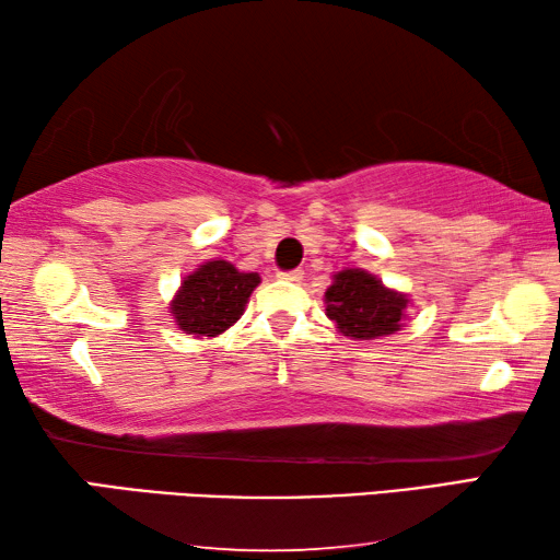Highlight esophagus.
Listing matches in <instances>:
<instances>
[{
  "label": "esophagus",
  "instance_id": "obj_1",
  "mask_svg": "<svg viewBox=\"0 0 560 560\" xmlns=\"http://www.w3.org/2000/svg\"><path fill=\"white\" fill-rule=\"evenodd\" d=\"M281 279H287V281H293V283H299L301 279H303V271H299V269H293V271H281L279 273Z\"/></svg>",
  "mask_w": 560,
  "mask_h": 560
}]
</instances>
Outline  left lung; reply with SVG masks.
Returning a JSON list of instances; mask_svg holds the SVG:
<instances>
[{
    "mask_svg": "<svg viewBox=\"0 0 560 560\" xmlns=\"http://www.w3.org/2000/svg\"><path fill=\"white\" fill-rule=\"evenodd\" d=\"M407 296L363 269H343L326 291V316L343 336L373 340L400 330Z\"/></svg>",
    "mask_w": 560,
    "mask_h": 560,
    "instance_id": "obj_1",
    "label": "left lung"
}]
</instances>
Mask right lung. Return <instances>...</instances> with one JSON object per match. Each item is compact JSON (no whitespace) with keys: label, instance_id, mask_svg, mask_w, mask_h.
<instances>
[{"label":"right lung","instance_id":"obj_1","mask_svg":"<svg viewBox=\"0 0 560 560\" xmlns=\"http://www.w3.org/2000/svg\"><path fill=\"white\" fill-rule=\"evenodd\" d=\"M259 281V273H244L224 259L205 261L183 281L170 314L185 334L214 338L240 320Z\"/></svg>","mask_w":560,"mask_h":560}]
</instances>
